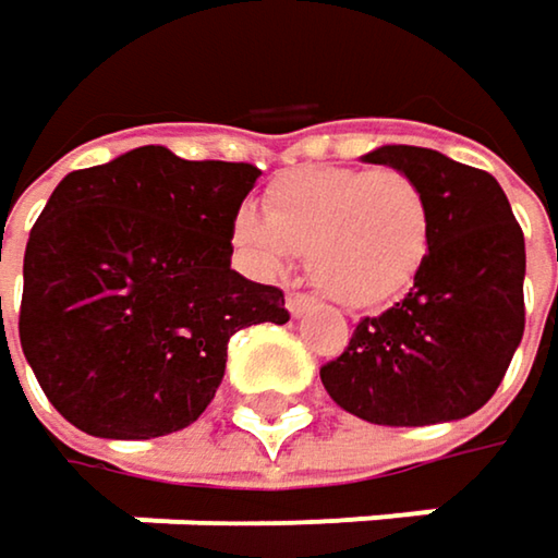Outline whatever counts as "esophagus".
I'll return each instance as SVG.
<instances>
[{"label": "esophagus", "instance_id": "1", "mask_svg": "<svg viewBox=\"0 0 558 558\" xmlns=\"http://www.w3.org/2000/svg\"><path fill=\"white\" fill-rule=\"evenodd\" d=\"M287 310H290V316L300 319V316H306V313L313 310V300H310L306 293H290V296H287Z\"/></svg>", "mask_w": 558, "mask_h": 558}]
</instances>
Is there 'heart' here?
Segmentation results:
<instances>
[{
  "label": "heart",
  "instance_id": "heart-1",
  "mask_svg": "<svg viewBox=\"0 0 558 558\" xmlns=\"http://www.w3.org/2000/svg\"><path fill=\"white\" fill-rule=\"evenodd\" d=\"M229 239L258 275H278L293 252H306V271L329 300L371 310L418 278L430 217L418 184L396 169L303 166L265 187L262 214L242 207Z\"/></svg>",
  "mask_w": 558,
  "mask_h": 558
}]
</instances>
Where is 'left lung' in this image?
<instances>
[{
    "label": "left lung",
    "instance_id": "left-lung-1",
    "mask_svg": "<svg viewBox=\"0 0 558 558\" xmlns=\"http://www.w3.org/2000/svg\"><path fill=\"white\" fill-rule=\"evenodd\" d=\"M364 162L409 175L425 194L430 248L412 290L357 323L319 377L351 415L418 428L482 409L524 335V232L488 172L422 146H380Z\"/></svg>",
    "mask_w": 558,
    "mask_h": 558
}]
</instances>
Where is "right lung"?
Returning a JSON list of instances; mask_svg holds the SVG:
<instances>
[{"instance_id": "obj_1", "label": "right lung", "mask_w": 558, "mask_h": 558, "mask_svg": "<svg viewBox=\"0 0 558 558\" xmlns=\"http://www.w3.org/2000/svg\"><path fill=\"white\" fill-rule=\"evenodd\" d=\"M258 175L140 146L57 184L27 239L19 335L70 425L111 440L187 428L229 338L290 319L278 287L229 268V223Z\"/></svg>"}]
</instances>
